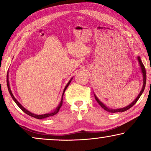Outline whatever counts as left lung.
<instances>
[{
	"mask_svg": "<svg viewBox=\"0 0 151 151\" xmlns=\"http://www.w3.org/2000/svg\"><path fill=\"white\" fill-rule=\"evenodd\" d=\"M138 61H139V65H140V67H141V69H142V73H143V77H144V84H143V86H142V88L141 91H140L139 94L138 95V96L137 97V98H136L135 100H134L133 102H132L131 104H129V106H127L124 107V108H122V109H109V108H107V107H106V106H105L104 104H103L99 100L98 98H97V97H96V96H95V98H96V100L97 102H98V104L100 105V106L102 107V109H104L105 111H108V112H109V113H117V112H124V111H127L128 109H129L130 108H131V107L133 106V105L135 104V103L137 102L138 99H139V98H140V96H141V95L142 94V93L144 92V88H145V86H146V69H145V67H144V64L142 63V62L141 59H140V58H139V57H138Z\"/></svg>",
	"mask_w": 151,
	"mask_h": 151,
	"instance_id": "left-lung-1",
	"label": "left lung"
}]
</instances>
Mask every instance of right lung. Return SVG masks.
Segmentation results:
<instances>
[{
    "label": "right lung",
    "mask_w": 151,
    "mask_h": 151,
    "mask_svg": "<svg viewBox=\"0 0 151 151\" xmlns=\"http://www.w3.org/2000/svg\"><path fill=\"white\" fill-rule=\"evenodd\" d=\"M7 73H8V72H7ZM71 80H70V81H69V82H68V84H67V86H65V89H64L63 94V95H64V93H65V90L67 89V86H69V84H70V82H71ZM7 88H8V91H9V92L10 95H11L12 98H13V100H14V102H16V104L18 105V107H19V108H20V109H21V110H22V111H23V112L25 113L26 114H27L28 115H29V116H32V117H34V118H36V119H44V118H46V117H49V116H52V115H54L56 114V113H57L58 112L59 110H60V109L61 108L62 105H63V98H62V100H61V102H60V104L58 105V106L57 107L56 109H55V110L54 111H53V113H46V114H44V115H36V114H34V113H32L29 112V111H28L27 110V109H24V107L22 106V105L20 104V103L18 102L17 100H16V99L15 98H14V96H13V94H12V93L11 88H10V87H9V80H8V73H7Z\"/></svg>",
    "instance_id": "right-lung-1"
}]
</instances>
